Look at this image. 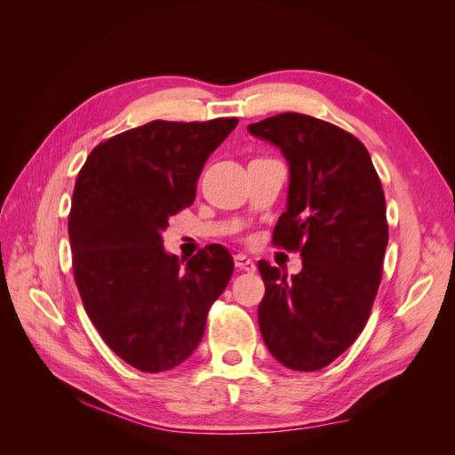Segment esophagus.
Segmentation results:
<instances>
[{
    "label": "esophagus",
    "instance_id": "obj_1",
    "mask_svg": "<svg viewBox=\"0 0 455 455\" xmlns=\"http://www.w3.org/2000/svg\"><path fill=\"white\" fill-rule=\"evenodd\" d=\"M233 261H235V267L241 269V271H249V273L256 271V264L246 254H235Z\"/></svg>",
    "mask_w": 455,
    "mask_h": 455
}]
</instances>
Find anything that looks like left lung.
<instances>
[{"label": "left lung", "mask_w": 455, "mask_h": 455, "mask_svg": "<svg viewBox=\"0 0 455 455\" xmlns=\"http://www.w3.org/2000/svg\"><path fill=\"white\" fill-rule=\"evenodd\" d=\"M249 132L291 163L273 246L304 258L292 279L258 261L266 283L259 332L286 368L321 370L359 338L374 306L389 241L383 188L364 144L332 123L288 112L252 123Z\"/></svg>", "instance_id": "1"}]
</instances>
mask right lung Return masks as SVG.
Listing matches in <instances>:
<instances>
[{"label":"right lung","instance_id":"1","mask_svg":"<svg viewBox=\"0 0 455 455\" xmlns=\"http://www.w3.org/2000/svg\"><path fill=\"white\" fill-rule=\"evenodd\" d=\"M237 123L151 121L100 142L77 174L68 235L81 301L106 346L148 374L196 351L233 275L222 244L182 266L161 229L196 201L203 164Z\"/></svg>","mask_w":455,"mask_h":455}]
</instances>
